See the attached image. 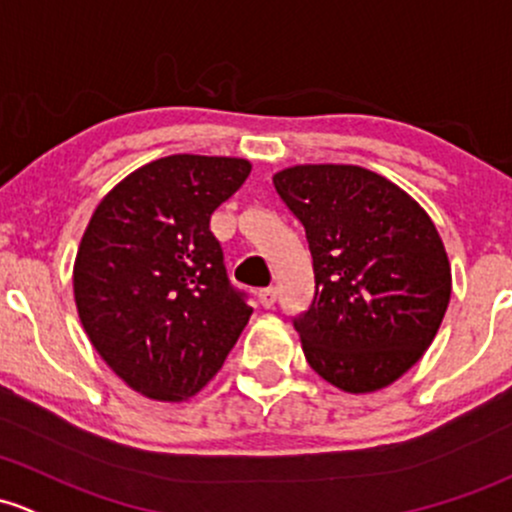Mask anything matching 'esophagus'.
I'll return each instance as SVG.
<instances>
[{
  "label": "esophagus",
  "instance_id": "obj_1",
  "mask_svg": "<svg viewBox=\"0 0 512 512\" xmlns=\"http://www.w3.org/2000/svg\"><path fill=\"white\" fill-rule=\"evenodd\" d=\"M257 299H260L262 309H272V306H274V301H277V289H274V287H267V289H262V292L257 294Z\"/></svg>",
  "mask_w": 512,
  "mask_h": 512
}]
</instances>
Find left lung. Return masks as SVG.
I'll use <instances>...</instances> for the list:
<instances>
[{
  "mask_svg": "<svg viewBox=\"0 0 512 512\" xmlns=\"http://www.w3.org/2000/svg\"><path fill=\"white\" fill-rule=\"evenodd\" d=\"M314 257L311 309L294 321L311 368L368 395L432 346L451 299V265L427 211L353 164H297L272 176Z\"/></svg>",
  "mask_w": 512,
  "mask_h": 512,
  "instance_id": "8db88e82",
  "label": "left lung"
}]
</instances>
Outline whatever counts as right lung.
Instances as JSON below:
<instances>
[{"instance_id": "obj_1", "label": "right lung", "mask_w": 512, "mask_h": 512, "mask_svg": "<svg viewBox=\"0 0 512 512\" xmlns=\"http://www.w3.org/2000/svg\"><path fill=\"white\" fill-rule=\"evenodd\" d=\"M250 171L238 157L171 154L134 169L90 215L75 309L112 373L149 400L198 395L250 321L211 233L213 211Z\"/></svg>"}]
</instances>
